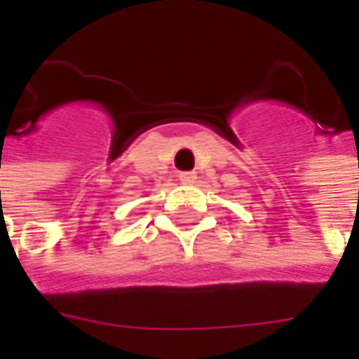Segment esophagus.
Masks as SVG:
<instances>
[{
	"mask_svg": "<svg viewBox=\"0 0 359 359\" xmlns=\"http://www.w3.org/2000/svg\"><path fill=\"white\" fill-rule=\"evenodd\" d=\"M179 180L184 184H191L196 180V172H179Z\"/></svg>",
	"mask_w": 359,
	"mask_h": 359,
	"instance_id": "1",
	"label": "esophagus"
}]
</instances>
